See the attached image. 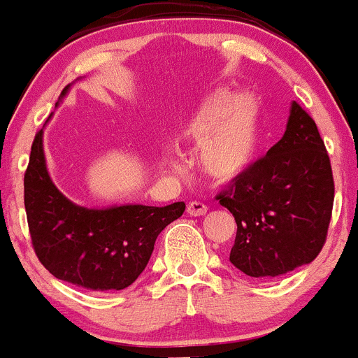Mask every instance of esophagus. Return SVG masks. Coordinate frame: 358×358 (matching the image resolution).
<instances>
[{
	"instance_id": "34e87169",
	"label": "esophagus",
	"mask_w": 358,
	"mask_h": 358,
	"mask_svg": "<svg viewBox=\"0 0 358 358\" xmlns=\"http://www.w3.org/2000/svg\"><path fill=\"white\" fill-rule=\"evenodd\" d=\"M206 210H208V206L201 203V201H189V203H187L186 212L189 213L191 217H200V215H205Z\"/></svg>"
}]
</instances>
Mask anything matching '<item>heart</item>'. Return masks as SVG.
Returning a JSON list of instances; mask_svg holds the SVG:
<instances>
[{
	"label": "heart",
	"mask_w": 358,
	"mask_h": 358,
	"mask_svg": "<svg viewBox=\"0 0 358 358\" xmlns=\"http://www.w3.org/2000/svg\"><path fill=\"white\" fill-rule=\"evenodd\" d=\"M182 136L201 146V167L219 180L234 179L255 162L260 150V112L252 96L227 91L206 99L184 125Z\"/></svg>",
	"instance_id": "1"
}]
</instances>
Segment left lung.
Segmentation results:
<instances>
[{
    "mask_svg": "<svg viewBox=\"0 0 358 358\" xmlns=\"http://www.w3.org/2000/svg\"><path fill=\"white\" fill-rule=\"evenodd\" d=\"M215 200L238 226L229 255L236 268L272 279L310 264L326 243L334 201L333 169L314 119L293 101L285 136Z\"/></svg>",
    "mask_w": 358,
    "mask_h": 358,
    "instance_id": "left-lung-1",
    "label": "left lung"
}]
</instances>
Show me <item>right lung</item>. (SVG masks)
Listing matches in <instances>:
<instances>
[{"mask_svg": "<svg viewBox=\"0 0 358 358\" xmlns=\"http://www.w3.org/2000/svg\"><path fill=\"white\" fill-rule=\"evenodd\" d=\"M69 86L62 91L67 93ZM24 203L36 257L57 279L91 291L124 289L139 278L158 234L182 215L167 206L122 205L90 210L67 200L46 171L43 129L24 176Z\"/></svg>", "mask_w": 358, "mask_h": 358, "instance_id": "1", "label": "right lung"}]
</instances>
